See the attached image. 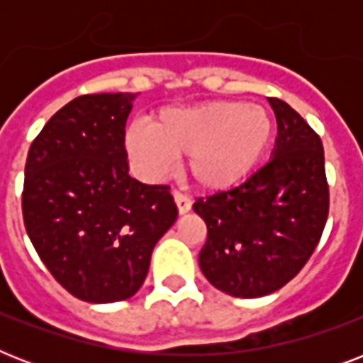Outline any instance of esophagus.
<instances>
[{"instance_id":"34e87169","label":"esophagus","mask_w":363,"mask_h":363,"mask_svg":"<svg viewBox=\"0 0 363 363\" xmlns=\"http://www.w3.org/2000/svg\"><path fill=\"white\" fill-rule=\"evenodd\" d=\"M173 199H175L177 209H179V213H181V215H186L188 211L192 209V201H190L186 196H182V194H179V192H173Z\"/></svg>"}]
</instances>
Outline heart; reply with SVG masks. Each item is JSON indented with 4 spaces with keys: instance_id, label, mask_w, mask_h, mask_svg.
Segmentation results:
<instances>
[{
    "instance_id": "1",
    "label": "heart",
    "mask_w": 363,
    "mask_h": 363,
    "mask_svg": "<svg viewBox=\"0 0 363 363\" xmlns=\"http://www.w3.org/2000/svg\"><path fill=\"white\" fill-rule=\"evenodd\" d=\"M275 118L262 105L205 101L162 111L148 128L125 130L128 158L145 179L158 181L186 156L184 175L205 192H224L252 175L275 137Z\"/></svg>"
}]
</instances>
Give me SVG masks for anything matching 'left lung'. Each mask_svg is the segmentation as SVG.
<instances>
[{
    "label": "left lung",
    "mask_w": 363,
    "mask_h": 363,
    "mask_svg": "<svg viewBox=\"0 0 363 363\" xmlns=\"http://www.w3.org/2000/svg\"><path fill=\"white\" fill-rule=\"evenodd\" d=\"M271 160L241 186L199 198L207 224L199 252L205 279L233 298H262L298 275L328 220L324 147L311 125L281 99Z\"/></svg>",
    "instance_id": "obj_1"
}]
</instances>
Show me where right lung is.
<instances>
[{"label": "right lung", "instance_id": "1", "mask_svg": "<svg viewBox=\"0 0 363 363\" xmlns=\"http://www.w3.org/2000/svg\"><path fill=\"white\" fill-rule=\"evenodd\" d=\"M135 98H75L45 124L26 160V232L54 279L88 303L131 298L179 215L169 188L128 175L124 128Z\"/></svg>", "mask_w": 363, "mask_h": 363}]
</instances>
